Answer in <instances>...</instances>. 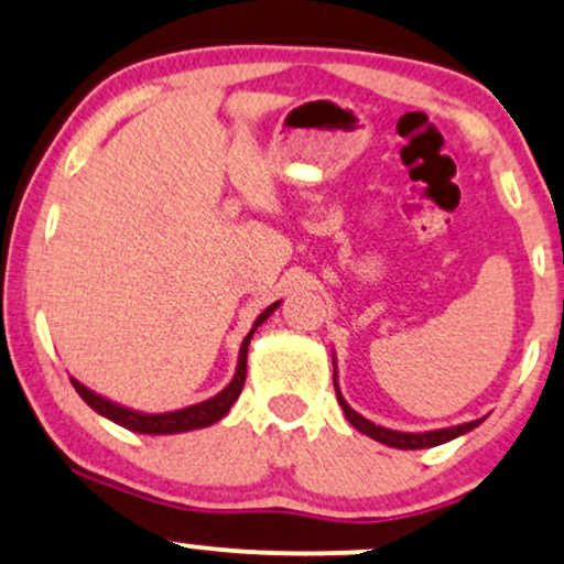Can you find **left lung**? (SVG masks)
Instances as JSON below:
<instances>
[{
	"instance_id": "obj_1",
	"label": "left lung",
	"mask_w": 564,
	"mask_h": 564,
	"mask_svg": "<svg viewBox=\"0 0 564 564\" xmlns=\"http://www.w3.org/2000/svg\"><path fill=\"white\" fill-rule=\"evenodd\" d=\"M334 386H336V399H338V406L344 410V415L359 433H365V436L381 441L386 446H393V449H431V446H438V444H446V441L457 438V436H465V433H470L473 429H478L480 423H484L486 417L480 420H470V423H459V425H449V429H436V431H423V433H410V431H393V429H383V425H376L372 420L362 417L359 412L351 410L347 404V399H344L341 389H338V376H336V357H334Z\"/></svg>"
}]
</instances>
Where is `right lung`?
Returning a JSON list of instances; mask_svg holds the SVG:
<instances>
[{"label": "right lung", "instance_id": "obj_1", "mask_svg": "<svg viewBox=\"0 0 564 564\" xmlns=\"http://www.w3.org/2000/svg\"><path fill=\"white\" fill-rule=\"evenodd\" d=\"M278 304L281 302H273L268 310L260 312L252 325V330L243 336L241 349H239V365H236V372H234V378H230V383L223 391H217L215 397H209L199 404H188V406H183V410H173V412H141V410H133V406L118 404V402H112V399L101 397V393L91 391L88 386L76 381L73 376H70V383H73V389L78 391V397L84 399V402L91 406L97 415L112 420V423H118L120 429H128L133 433H149V436H171V433L207 429V425H213V423H217V420L226 417L230 406H234L236 399H239L243 381H247L249 341H252L254 330L260 328V325L278 310Z\"/></svg>", "mask_w": 564, "mask_h": 564}]
</instances>
